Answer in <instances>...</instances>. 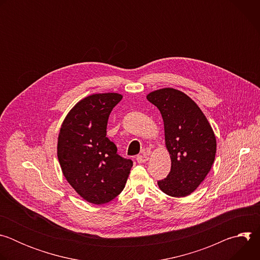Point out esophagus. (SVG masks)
<instances>
[{"label":"esophagus","instance_id":"34e87169","mask_svg":"<svg viewBox=\"0 0 260 260\" xmlns=\"http://www.w3.org/2000/svg\"><path fill=\"white\" fill-rule=\"evenodd\" d=\"M136 159L139 164H142V162H146L148 160V156L146 154H142V155H138Z\"/></svg>","mask_w":260,"mask_h":260}]
</instances>
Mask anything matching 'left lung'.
<instances>
[{
    "mask_svg": "<svg viewBox=\"0 0 260 260\" xmlns=\"http://www.w3.org/2000/svg\"><path fill=\"white\" fill-rule=\"evenodd\" d=\"M147 100L157 107L164 119L171 172L157 181L162 192L175 198L193 192L210 172L216 154L214 132L199 106L184 92L162 88Z\"/></svg>",
    "mask_w": 260,
    "mask_h": 260,
    "instance_id": "left-lung-1",
    "label": "left lung"
}]
</instances>
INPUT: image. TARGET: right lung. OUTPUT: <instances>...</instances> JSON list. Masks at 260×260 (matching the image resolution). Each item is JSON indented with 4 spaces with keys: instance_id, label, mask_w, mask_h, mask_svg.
Here are the masks:
<instances>
[{
    "instance_id": "right-lung-1",
    "label": "right lung",
    "mask_w": 260,
    "mask_h": 260,
    "mask_svg": "<svg viewBox=\"0 0 260 260\" xmlns=\"http://www.w3.org/2000/svg\"><path fill=\"white\" fill-rule=\"evenodd\" d=\"M121 99L114 92L86 96L70 111L59 131L57 157L62 174L91 204L114 200L123 190L133 167L106 137L109 115Z\"/></svg>"
}]
</instances>
